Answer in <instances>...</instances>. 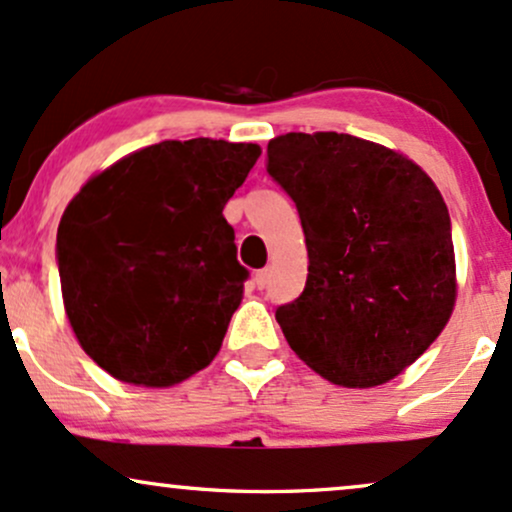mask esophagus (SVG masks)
Segmentation results:
<instances>
[{"label": "esophagus", "mask_w": 512, "mask_h": 512, "mask_svg": "<svg viewBox=\"0 0 512 512\" xmlns=\"http://www.w3.org/2000/svg\"><path fill=\"white\" fill-rule=\"evenodd\" d=\"M268 282H270V268L256 270V275H254V285L258 287V290H263V287H268Z\"/></svg>", "instance_id": "obj_1"}]
</instances>
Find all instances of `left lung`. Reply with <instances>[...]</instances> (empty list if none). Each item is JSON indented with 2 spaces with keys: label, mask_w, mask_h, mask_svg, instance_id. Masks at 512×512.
Segmentation results:
<instances>
[{
  "label": "left lung",
  "mask_w": 512,
  "mask_h": 512,
  "mask_svg": "<svg viewBox=\"0 0 512 512\" xmlns=\"http://www.w3.org/2000/svg\"><path fill=\"white\" fill-rule=\"evenodd\" d=\"M268 172L302 218L309 275L275 311L306 366L342 388L393 381L458 299L450 215L417 162L338 131L270 138Z\"/></svg>",
  "instance_id": "1"
}]
</instances>
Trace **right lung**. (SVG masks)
I'll list each match as a JSON object with an SVG mask.
<instances>
[{"label":"right lung","mask_w":512,"mask_h":512,"mask_svg":"<svg viewBox=\"0 0 512 512\" xmlns=\"http://www.w3.org/2000/svg\"><path fill=\"white\" fill-rule=\"evenodd\" d=\"M261 146L162 141L100 170L57 230L64 311L100 369L170 388L213 362L244 297L222 210Z\"/></svg>","instance_id":"obj_1"}]
</instances>
